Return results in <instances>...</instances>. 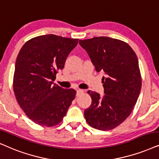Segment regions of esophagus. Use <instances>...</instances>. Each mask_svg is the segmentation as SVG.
Here are the masks:
<instances>
[{
  "label": "esophagus",
  "mask_w": 159,
  "mask_h": 159,
  "mask_svg": "<svg viewBox=\"0 0 159 159\" xmlns=\"http://www.w3.org/2000/svg\"><path fill=\"white\" fill-rule=\"evenodd\" d=\"M84 92V90H82V89H77V96L78 95H80V93H82Z\"/></svg>",
  "instance_id": "esophagus-1"
}]
</instances>
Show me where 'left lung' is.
<instances>
[{
    "label": "left lung",
    "instance_id": "obj_1",
    "mask_svg": "<svg viewBox=\"0 0 159 159\" xmlns=\"http://www.w3.org/2000/svg\"><path fill=\"white\" fill-rule=\"evenodd\" d=\"M98 72L105 73L102 82L104 96L88 90L92 98L84 115L90 126L102 131L115 129L131 114L139 97L142 77L137 55L123 41L100 36L80 40Z\"/></svg>",
    "mask_w": 159,
    "mask_h": 159
}]
</instances>
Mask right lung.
Wrapping results in <instances>:
<instances>
[{
	"mask_svg": "<svg viewBox=\"0 0 159 159\" xmlns=\"http://www.w3.org/2000/svg\"><path fill=\"white\" fill-rule=\"evenodd\" d=\"M78 41L43 35L28 40L20 49L13 89L22 110L36 124L47 127L59 124L75 99V90L63 89L53 81Z\"/></svg>",
	"mask_w": 159,
	"mask_h": 159,
	"instance_id": "1",
	"label": "right lung"
}]
</instances>
